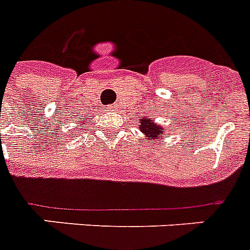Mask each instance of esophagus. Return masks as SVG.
I'll return each mask as SVG.
<instances>
[{
	"label": "esophagus",
	"instance_id": "esophagus-1",
	"mask_svg": "<svg viewBox=\"0 0 250 250\" xmlns=\"http://www.w3.org/2000/svg\"><path fill=\"white\" fill-rule=\"evenodd\" d=\"M109 109H110V110H115V109H117V105H109Z\"/></svg>",
	"mask_w": 250,
	"mask_h": 250
}]
</instances>
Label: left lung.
<instances>
[{
	"mask_svg": "<svg viewBox=\"0 0 250 250\" xmlns=\"http://www.w3.org/2000/svg\"><path fill=\"white\" fill-rule=\"evenodd\" d=\"M140 129L145 133L147 137H151V140L159 139L160 133L164 132L159 125H155L153 122H150V119H140Z\"/></svg>",
	"mask_w": 250,
	"mask_h": 250,
	"instance_id": "8db88e82",
	"label": "left lung"
}]
</instances>
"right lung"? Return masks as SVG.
I'll list each match as a JSON object with an SVG mask.
<instances>
[{
	"label": "right lung",
	"mask_w": 250,
	"mask_h": 250,
	"mask_svg": "<svg viewBox=\"0 0 250 250\" xmlns=\"http://www.w3.org/2000/svg\"><path fill=\"white\" fill-rule=\"evenodd\" d=\"M81 125H84V122H83V121H82V123H81Z\"/></svg>",
	"instance_id": "right-lung-1"
}]
</instances>
